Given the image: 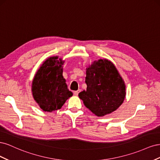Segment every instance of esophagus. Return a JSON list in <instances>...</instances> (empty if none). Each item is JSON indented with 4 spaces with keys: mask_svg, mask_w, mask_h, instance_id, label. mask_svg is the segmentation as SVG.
Masks as SVG:
<instances>
[{
    "mask_svg": "<svg viewBox=\"0 0 160 160\" xmlns=\"http://www.w3.org/2000/svg\"><path fill=\"white\" fill-rule=\"evenodd\" d=\"M80 91H81V90H80V89H78L77 91H74V92H73V93H74V95H78V94L80 93Z\"/></svg>",
    "mask_w": 160,
    "mask_h": 160,
    "instance_id": "1",
    "label": "esophagus"
}]
</instances>
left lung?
Segmentation results:
<instances>
[{
	"mask_svg": "<svg viewBox=\"0 0 160 160\" xmlns=\"http://www.w3.org/2000/svg\"><path fill=\"white\" fill-rule=\"evenodd\" d=\"M87 89L79 98L98 117L111 113L122 105L126 95V86L114 64L103 59L95 61L86 68Z\"/></svg>",
	"mask_w": 160,
	"mask_h": 160,
	"instance_id": "1",
	"label": "left lung"
}]
</instances>
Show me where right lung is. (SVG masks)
<instances>
[{
	"mask_svg": "<svg viewBox=\"0 0 160 160\" xmlns=\"http://www.w3.org/2000/svg\"><path fill=\"white\" fill-rule=\"evenodd\" d=\"M64 62L58 56L47 58L34 77L31 88L32 97L42 111L52 112L60 109L72 95L62 76Z\"/></svg>",
	"mask_w": 160,
	"mask_h": 160,
	"instance_id": "right-lung-1",
	"label": "right lung"
}]
</instances>
